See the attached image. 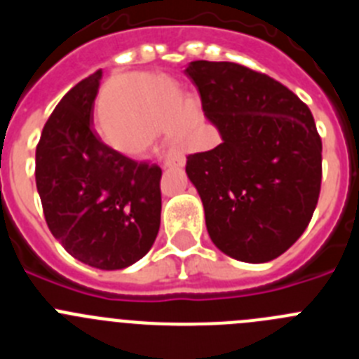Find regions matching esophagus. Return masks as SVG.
Listing matches in <instances>:
<instances>
[{"instance_id": "esophagus-1", "label": "esophagus", "mask_w": 359, "mask_h": 359, "mask_svg": "<svg viewBox=\"0 0 359 359\" xmlns=\"http://www.w3.org/2000/svg\"><path fill=\"white\" fill-rule=\"evenodd\" d=\"M165 167H183L185 165V156L180 152H169L163 160Z\"/></svg>"}]
</instances>
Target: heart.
<instances>
[{
    "instance_id": "heart-1",
    "label": "heart",
    "mask_w": 359,
    "mask_h": 359,
    "mask_svg": "<svg viewBox=\"0 0 359 359\" xmlns=\"http://www.w3.org/2000/svg\"><path fill=\"white\" fill-rule=\"evenodd\" d=\"M100 126L104 140L123 154L149 151L165 131L174 145L192 149L187 133L194 128L182 88L161 75L129 73L113 79L104 93Z\"/></svg>"
}]
</instances>
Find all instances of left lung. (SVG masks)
<instances>
[{
  "label": "left lung",
  "instance_id": "obj_1",
  "mask_svg": "<svg viewBox=\"0 0 359 359\" xmlns=\"http://www.w3.org/2000/svg\"><path fill=\"white\" fill-rule=\"evenodd\" d=\"M223 142L187 156L212 243L231 259H277L304 233L322 185V140L286 86L237 62L185 69Z\"/></svg>",
  "mask_w": 359,
  "mask_h": 359
}]
</instances>
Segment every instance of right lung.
Returning a JSON list of instances; mask_svg holds the SVG:
<instances>
[{"label":"right lung","instance_id":"add662e5","mask_svg":"<svg viewBox=\"0 0 359 359\" xmlns=\"http://www.w3.org/2000/svg\"><path fill=\"white\" fill-rule=\"evenodd\" d=\"M102 69L73 86L44 123L36 185L52 236L77 261L123 269L160 230L161 169L111 149L91 128Z\"/></svg>","mask_w":359,"mask_h":359}]
</instances>
